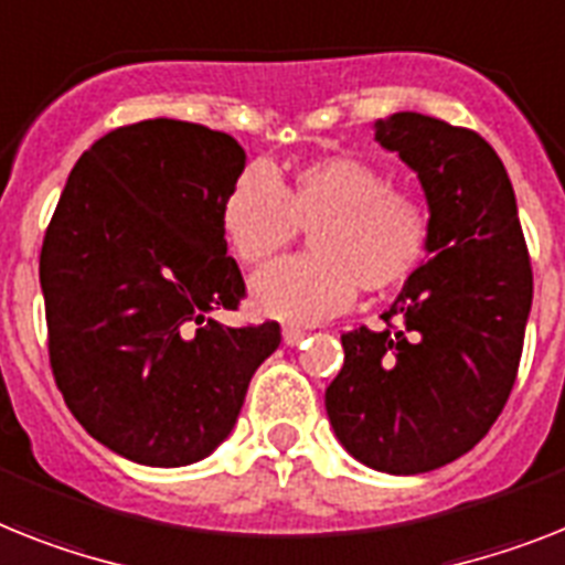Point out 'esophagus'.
I'll list each match as a JSON object with an SVG mask.
<instances>
[{
    "label": "esophagus",
    "instance_id": "obj_1",
    "mask_svg": "<svg viewBox=\"0 0 565 565\" xmlns=\"http://www.w3.org/2000/svg\"><path fill=\"white\" fill-rule=\"evenodd\" d=\"M306 338H309V332H306V329H300V326H286V329H282V340H286V347H300Z\"/></svg>",
    "mask_w": 565,
    "mask_h": 565
}]
</instances>
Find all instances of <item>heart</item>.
Returning <instances> with one entry per match:
<instances>
[{"mask_svg":"<svg viewBox=\"0 0 565 565\" xmlns=\"http://www.w3.org/2000/svg\"><path fill=\"white\" fill-rule=\"evenodd\" d=\"M300 227L311 254L274 263L250 282L254 309L286 323L338 315L358 286L370 294L401 286L430 242V216L416 195L352 156L317 158L286 179L248 167L222 202V231L245 265L268 263Z\"/></svg>","mask_w":565,"mask_h":565,"instance_id":"1","label":"heart"}]
</instances>
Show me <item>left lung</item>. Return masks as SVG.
Returning a JSON list of instances; mask_svg holds the SVG:
<instances>
[{
  "instance_id": "8db88e82",
  "label": "left lung",
  "mask_w": 565,
  "mask_h": 565,
  "mask_svg": "<svg viewBox=\"0 0 565 565\" xmlns=\"http://www.w3.org/2000/svg\"><path fill=\"white\" fill-rule=\"evenodd\" d=\"M375 141L422 181L430 259L381 315L386 329L340 338L347 355L326 413L366 468L413 477L468 454L500 418L534 279L514 188L482 135L395 111L377 120Z\"/></svg>"
}]
</instances>
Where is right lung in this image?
<instances>
[{
  "label": "right lung",
  "instance_id": "1",
  "mask_svg": "<svg viewBox=\"0 0 565 565\" xmlns=\"http://www.w3.org/2000/svg\"><path fill=\"white\" fill-rule=\"evenodd\" d=\"M245 149L188 120L120 126L74 164L42 239L51 372L92 439L149 468L216 450L279 323L231 329L245 279L222 202Z\"/></svg>",
  "mask_w": 565,
  "mask_h": 565
}]
</instances>
